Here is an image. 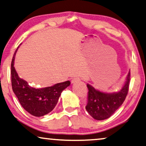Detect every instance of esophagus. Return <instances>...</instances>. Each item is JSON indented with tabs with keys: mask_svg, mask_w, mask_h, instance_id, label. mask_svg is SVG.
Wrapping results in <instances>:
<instances>
[{
	"mask_svg": "<svg viewBox=\"0 0 146 146\" xmlns=\"http://www.w3.org/2000/svg\"><path fill=\"white\" fill-rule=\"evenodd\" d=\"M80 80V78H78V77H74L71 80V83L72 84H74V83H76V82H79Z\"/></svg>",
	"mask_w": 146,
	"mask_h": 146,
	"instance_id": "obj_1",
	"label": "esophagus"
}]
</instances>
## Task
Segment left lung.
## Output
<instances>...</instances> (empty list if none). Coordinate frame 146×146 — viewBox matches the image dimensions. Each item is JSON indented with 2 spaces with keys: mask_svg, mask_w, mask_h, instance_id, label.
Wrapping results in <instances>:
<instances>
[{
  "mask_svg": "<svg viewBox=\"0 0 146 146\" xmlns=\"http://www.w3.org/2000/svg\"><path fill=\"white\" fill-rule=\"evenodd\" d=\"M130 72L126 81L119 92L104 93L97 90L90 84H87L88 95L86 109L94 119L102 120L109 118L121 106L125 100L129 89Z\"/></svg>",
  "mask_w": 146,
  "mask_h": 146,
  "instance_id": "left-lung-1",
  "label": "left lung"
}]
</instances>
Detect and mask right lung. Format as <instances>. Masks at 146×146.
Masks as SVG:
<instances>
[{"instance_id": "obj_1", "label": "right lung", "mask_w": 146, "mask_h": 146, "mask_svg": "<svg viewBox=\"0 0 146 146\" xmlns=\"http://www.w3.org/2000/svg\"><path fill=\"white\" fill-rule=\"evenodd\" d=\"M14 54L11 63V82L12 90L19 102L26 111L35 117H42L52 111L57 104L59 97L64 89L70 84L66 81L44 88H35L18 76L14 66Z\"/></svg>"}]
</instances>
